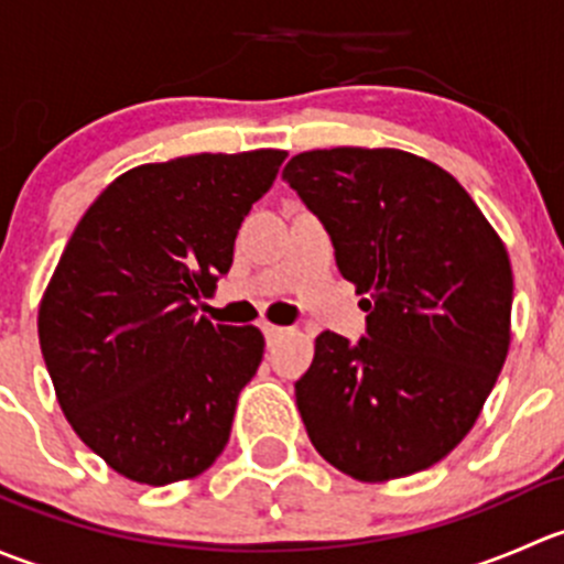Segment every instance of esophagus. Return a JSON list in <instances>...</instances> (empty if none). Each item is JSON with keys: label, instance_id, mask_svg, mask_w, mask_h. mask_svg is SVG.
Masks as SVG:
<instances>
[{"label": "esophagus", "instance_id": "obj_1", "mask_svg": "<svg viewBox=\"0 0 564 564\" xmlns=\"http://www.w3.org/2000/svg\"><path fill=\"white\" fill-rule=\"evenodd\" d=\"M261 329H264V335H267V340H275V338H281L283 333H286V327H281V324H272V322H264L261 324Z\"/></svg>", "mask_w": 564, "mask_h": 564}]
</instances>
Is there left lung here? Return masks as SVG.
<instances>
[{
  "label": "left lung",
  "mask_w": 564,
  "mask_h": 564,
  "mask_svg": "<svg viewBox=\"0 0 564 564\" xmlns=\"http://www.w3.org/2000/svg\"><path fill=\"white\" fill-rule=\"evenodd\" d=\"M327 226L368 338L324 329L294 384L318 456L360 482L442 460L477 423L510 349L502 237L451 172L403 150L300 152L283 169Z\"/></svg>",
  "instance_id": "8db88e82"
}]
</instances>
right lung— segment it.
<instances>
[{"label": "right lung", "mask_w": 564, "mask_h": 564, "mask_svg": "<svg viewBox=\"0 0 564 564\" xmlns=\"http://www.w3.org/2000/svg\"><path fill=\"white\" fill-rule=\"evenodd\" d=\"M283 150L174 158L119 174L89 204L37 311L40 351L78 440L133 482L215 464L264 355L253 324L196 316Z\"/></svg>", "instance_id": "obj_1"}]
</instances>
